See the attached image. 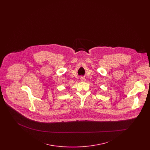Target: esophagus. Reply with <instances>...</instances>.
Segmentation results:
<instances>
[{
	"mask_svg": "<svg viewBox=\"0 0 150 150\" xmlns=\"http://www.w3.org/2000/svg\"><path fill=\"white\" fill-rule=\"evenodd\" d=\"M80 80H81V81H83V82H84V81H86V79L84 78V77H81V78H80Z\"/></svg>",
	"mask_w": 150,
	"mask_h": 150,
	"instance_id": "34e87169",
	"label": "esophagus"
}]
</instances>
